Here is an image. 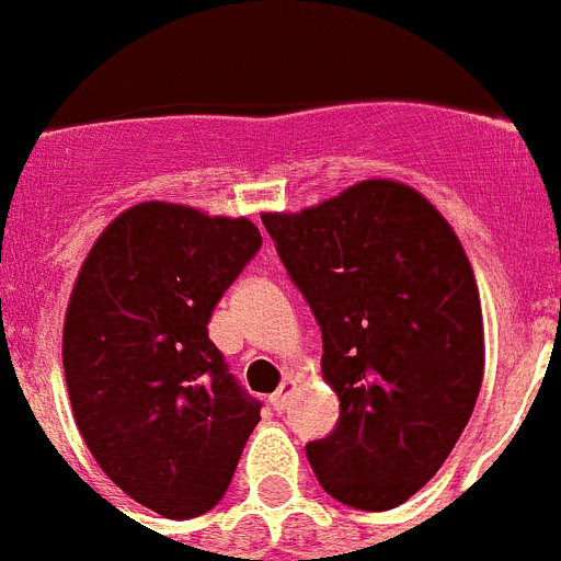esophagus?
Wrapping results in <instances>:
<instances>
[{
  "label": "esophagus",
  "mask_w": 561,
  "mask_h": 561,
  "mask_svg": "<svg viewBox=\"0 0 561 561\" xmlns=\"http://www.w3.org/2000/svg\"><path fill=\"white\" fill-rule=\"evenodd\" d=\"M290 396H294V378H285L279 390L271 396V408L276 410V413H285L290 404Z\"/></svg>",
  "instance_id": "obj_1"
}]
</instances>
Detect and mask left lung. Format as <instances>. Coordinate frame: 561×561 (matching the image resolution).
<instances>
[{"label":"left lung","instance_id":"left-lung-1","mask_svg":"<svg viewBox=\"0 0 561 561\" xmlns=\"http://www.w3.org/2000/svg\"><path fill=\"white\" fill-rule=\"evenodd\" d=\"M323 332V378L341 399L306 445L320 486L383 513L434 478L483 381V314L448 220L419 192L364 180L297 215H262Z\"/></svg>","mask_w":561,"mask_h":561}]
</instances>
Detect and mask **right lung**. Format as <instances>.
I'll list each match as a JSON object with an SVG mask.
<instances>
[{
    "label": "right lung",
    "instance_id": "add662e5",
    "mask_svg": "<svg viewBox=\"0 0 561 561\" xmlns=\"http://www.w3.org/2000/svg\"><path fill=\"white\" fill-rule=\"evenodd\" d=\"M259 250L247 218L151 201L101 232L75 282L64 373L78 431L101 471L165 518L218 504L262 419L206 329Z\"/></svg>",
    "mask_w": 561,
    "mask_h": 561
}]
</instances>
